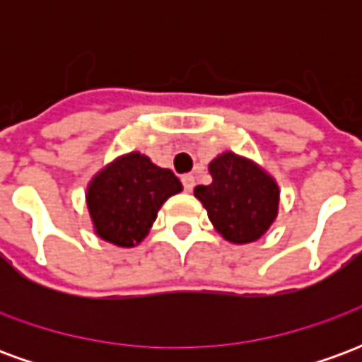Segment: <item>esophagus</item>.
<instances>
[{
    "instance_id": "34e87169",
    "label": "esophagus",
    "mask_w": 362,
    "mask_h": 362,
    "mask_svg": "<svg viewBox=\"0 0 362 362\" xmlns=\"http://www.w3.org/2000/svg\"><path fill=\"white\" fill-rule=\"evenodd\" d=\"M182 186H184V189H186V192H192V189H194V186H196L194 176H192V174H184V176H182Z\"/></svg>"
}]
</instances>
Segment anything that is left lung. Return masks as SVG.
Returning a JSON list of instances; mask_svg holds the SVG:
<instances>
[{
  "mask_svg": "<svg viewBox=\"0 0 362 362\" xmlns=\"http://www.w3.org/2000/svg\"><path fill=\"white\" fill-rule=\"evenodd\" d=\"M213 182L196 186L194 194L209 221L227 240H258L272 227L279 207V188L259 166L235 153H223L209 165Z\"/></svg>",
  "mask_w": 362,
  "mask_h": 362,
  "instance_id": "left-lung-1",
  "label": "left lung"
}]
</instances>
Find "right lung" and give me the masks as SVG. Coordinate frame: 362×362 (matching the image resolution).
<instances>
[{
    "mask_svg": "<svg viewBox=\"0 0 362 362\" xmlns=\"http://www.w3.org/2000/svg\"><path fill=\"white\" fill-rule=\"evenodd\" d=\"M180 189L173 170L153 165L149 157L139 153L119 157L96 174L87 192L96 235L124 248L139 244L160 205Z\"/></svg>",
    "mask_w": 362,
    "mask_h": 362,
    "instance_id": "1",
    "label": "right lung"
}]
</instances>
